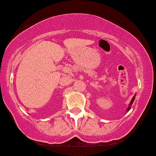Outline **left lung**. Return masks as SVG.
<instances>
[{"label":"left lung","mask_w":156,"mask_h":156,"mask_svg":"<svg viewBox=\"0 0 156 156\" xmlns=\"http://www.w3.org/2000/svg\"><path fill=\"white\" fill-rule=\"evenodd\" d=\"M134 99H135V97H133V99H132V100H131V101H130V106H129V107H128V108H127V111H130V108H131V105H132V104H133V103Z\"/></svg>","instance_id":"8db88e82"}]
</instances>
